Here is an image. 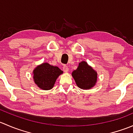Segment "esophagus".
Segmentation results:
<instances>
[{"label":"esophagus","instance_id":"1","mask_svg":"<svg viewBox=\"0 0 133 133\" xmlns=\"http://www.w3.org/2000/svg\"><path fill=\"white\" fill-rule=\"evenodd\" d=\"M63 70H64V72L67 73V72H68V71H69V68H68V67L67 66V65H64V66H63Z\"/></svg>","mask_w":133,"mask_h":133}]
</instances>
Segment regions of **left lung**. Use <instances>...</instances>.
Instances as JSON below:
<instances>
[{"instance_id":"1","label":"left lung","mask_w":133,"mask_h":133,"mask_svg":"<svg viewBox=\"0 0 133 133\" xmlns=\"http://www.w3.org/2000/svg\"><path fill=\"white\" fill-rule=\"evenodd\" d=\"M72 76L77 86L82 89H91L97 81V73L85 61L79 63Z\"/></svg>"}]
</instances>
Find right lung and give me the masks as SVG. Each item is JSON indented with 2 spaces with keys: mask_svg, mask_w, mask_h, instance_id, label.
<instances>
[{
  "mask_svg": "<svg viewBox=\"0 0 133 133\" xmlns=\"http://www.w3.org/2000/svg\"><path fill=\"white\" fill-rule=\"evenodd\" d=\"M33 79L37 86L43 90H49L53 88L56 80L63 71L58 67L48 63H43L33 70Z\"/></svg>",
  "mask_w": 133,
  "mask_h": 133,
  "instance_id": "1",
  "label": "right lung"
}]
</instances>
